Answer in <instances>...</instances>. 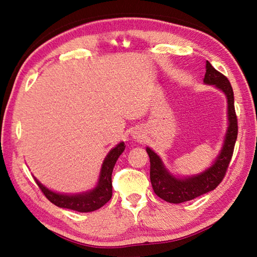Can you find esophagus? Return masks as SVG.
<instances>
[{"label": "esophagus", "instance_id": "1", "mask_svg": "<svg viewBox=\"0 0 257 257\" xmlns=\"http://www.w3.org/2000/svg\"><path fill=\"white\" fill-rule=\"evenodd\" d=\"M143 136H142V134L141 133H137L136 132V134L134 135V138H137V139H141Z\"/></svg>", "mask_w": 257, "mask_h": 257}]
</instances>
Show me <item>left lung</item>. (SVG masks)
Returning <instances> with one entry per match:
<instances>
[{"mask_svg": "<svg viewBox=\"0 0 257 257\" xmlns=\"http://www.w3.org/2000/svg\"><path fill=\"white\" fill-rule=\"evenodd\" d=\"M204 82L208 85H214L222 90L228 98L229 127L224 139V145L211 168H208L201 175L189 177L187 179H179L169 173L158 154L147 147L146 151L151 162L150 177L152 187H153L154 193L160 198L169 203L179 204L191 201V199L215 189L225 177L229 163L232 158L238 135V121L236 110H234L232 87L230 85L228 78L215 70L208 61H206V72L204 77Z\"/></svg>", "mask_w": 257, "mask_h": 257, "instance_id": "8db88e82", "label": "left lung"}]
</instances>
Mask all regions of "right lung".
<instances>
[{
	"instance_id": "add662e5",
	"label": "right lung",
	"mask_w": 257,
	"mask_h": 257,
	"mask_svg": "<svg viewBox=\"0 0 257 257\" xmlns=\"http://www.w3.org/2000/svg\"><path fill=\"white\" fill-rule=\"evenodd\" d=\"M124 151V144L120 143L114 149L110 151V153L104 160L102 164L101 173H99L98 185L93 190L87 191L84 194L78 195H63L49 190L43 186L40 181L35 179L36 184L40 187L42 193L54 205L63 208H69L77 212H93L102 207L112 197V171L114 164L119 156Z\"/></svg>"
}]
</instances>
